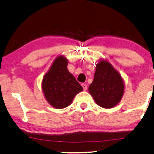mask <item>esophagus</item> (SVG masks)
Listing matches in <instances>:
<instances>
[{
	"instance_id": "1",
	"label": "esophagus",
	"mask_w": 154,
	"mask_h": 154,
	"mask_svg": "<svg viewBox=\"0 0 154 154\" xmlns=\"http://www.w3.org/2000/svg\"><path fill=\"white\" fill-rule=\"evenodd\" d=\"M81 86H82V87L84 88V91H86V90L87 89V85L86 84H81Z\"/></svg>"
}]
</instances>
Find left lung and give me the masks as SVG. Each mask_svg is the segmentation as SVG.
<instances>
[{
    "label": "left lung",
    "mask_w": 154,
    "mask_h": 154,
    "mask_svg": "<svg viewBox=\"0 0 154 154\" xmlns=\"http://www.w3.org/2000/svg\"><path fill=\"white\" fill-rule=\"evenodd\" d=\"M88 91L99 106L112 108L120 102L124 93L122 77L107 61L97 64L93 82Z\"/></svg>",
    "instance_id": "left-lung-1"
}]
</instances>
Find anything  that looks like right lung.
I'll list each match as a JSON object with an SVG mask.
<instances>
[{
  "mask_svg": "<svg viewBox=\"0 0 154 154\" xmlns=\"http://www.w3.org/2000/svg\"><path fill=\"white\" fill-rule=\"evenodd\" d=\"M68 60L57 57L42 81V90L48 102L57 109L69 106L75 94L83 90L76 79L67 69Z\"/></svg>",
  "mask_w": 154,
  "mask_h": 154,
  "instance_id": "right-lung-1",
  "label": "right lung"
}]
</instances>
